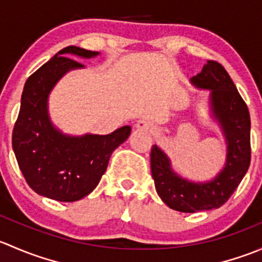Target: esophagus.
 I'll return each mask as SVG.
<instances>
[{
  "instance_id": "34e87169",
  "label": "esophagus",
  "mask_w": 262,
  "mask_h": 262,
  "mask_svg": "<svg viewBox=\"0 0 262 262\" xmlns=\"http://www.w3.org/2000/svg\"><path fill=\"white\" fill-rule=\"evenodd\" d=\"M136 128L141 129V130L153 132V129H155V125H153V123H150L149 120H147V119H141V120L137 121Z\"/></svg>"
}]
</instances>
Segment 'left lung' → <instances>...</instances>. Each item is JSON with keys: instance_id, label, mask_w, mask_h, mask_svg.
Here are the masks:
<instances>
[{"instance_id": "left-lung-1", "label": "left lung", "mask_w": 262, "mask_h": 262, "mask_svg": "<svg viewBox=\"0 0 262 262\" xmlns=\"http://www.w3.org/2000/svg\"><path fill=\"white\" fill-rule=\"evenodd\" d=\"M191 81L199 89L212 90V112L226 136L228 153L226 167L214 180L196 184L176 175L167 156L156 144L152 147L150 171L157 194L171 209L182 213L222 207L238 187L251 162L250 113L228 72L221 63L208 60Z\"/></svg>"}]
</instances>
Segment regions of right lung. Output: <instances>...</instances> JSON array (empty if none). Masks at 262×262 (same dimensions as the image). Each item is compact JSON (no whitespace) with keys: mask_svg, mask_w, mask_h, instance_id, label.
Here are the masks:
<instances>
[{"mask_svg":"<svg viewBox=\"0 0 262 262\" xmlns=\"http://www.w3.org/2000/svg\"><path fill=\"white\" fill-rule=\"evenodd\" d=\"M91 58L97 52L67 47L44 63L24 86L21 106L12 132V148L29 186L39 195L76 202L97 186L110 156L126 141L132 128L121 126L107 136H63L48 116V95L58 80L83 64L67 55Z\"/></svg>","mask_w":262,"mask_h":262,"instance_id":"obj_1","label":"right lung"}]
</instances>
